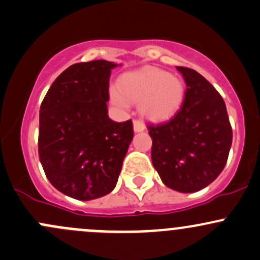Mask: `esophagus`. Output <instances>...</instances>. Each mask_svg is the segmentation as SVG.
I'll return each mask as SVG.
<instances>
[{
	"label": "esophagus",
	"mask_w": 260,
	"mask_h": 260,
	"mask_svg": "<svg viewBox=\"0 0 260 260\" xmlns=\"http://www.w3.org/2000/svg\"><path fill=\"white\" fill-rule=\"evenodd\" d=\"M145 130V125L140 120H134V131L135 133H141V131Z\"/></svg>",
	"instance_id": "obj_1"
}]
</instances>
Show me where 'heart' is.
<instances>
[{
    "label": "heart",
    "mask_w": 260,
    "mask_h": 260,
    "mask_svg": "<svg viewBox=\"0 0 260 260\" xmlns=\"http://www.w3.org/2000/svg\"><path fill=\"white\" fill-rule=\"evenodd\" d=\"M185 98V85L175 75L146 68L129 72L119 80V89L110 90L111 103L122 110L139 104L141 115L150 120L169 119L178 112Z\"/></svg>",
    "instance_id": "obj_1"
}]
</instances>
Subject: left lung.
<instances>
[{"instance_id": "8db88e82", "label": "left lung", "mask_w": 260, "mask_h": 260, "mask_svg": "<svg viewBox=\"0 0 260 260\" xmlns=\"http://www.w3.org/2000/svg\"><path fill=\"white\" fill-rule=\"evenodd\" d=\"M183 105L167 122L149 125L151 160L168 188L195 192L213 183L228 160L233 133L225 103L199 72L178 66Z\"/></svg>"}]
</instances>
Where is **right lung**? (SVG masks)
I'll list each match as a JSON object with an SVG mask.
<instances>
[{
  "instance_id": "right-lung-1",
  "label": "right lung",
  "mask_w": 260,
  "mask_h": 260,
  "mask_svg": "<svg viewBox=\"0 0 260 260\" xmlns=\"http://www.w3.org/2000/svg\"><path fill=\"white\" fill-rule=\"evenodd\" d=\"M117 63L79 62L66 69L40 108L39 156L58 191L92 200L114 190L133 140V122L109 117V80Z\"/></svg>"
}]
</instances>
